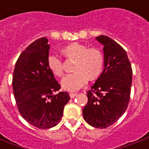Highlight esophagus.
<instances>
[{"instance_id": "esophagus-1", "label": "esophagus", "mask_w": 149, "mask_h": 149, "mask_svg": "<svg viewBox=\"0 0 149 149\" xmlns=\"http://www.w3.org/2000/svg\"><path fill=\"white\" fill-rule=\"evenodd\" d=\"M77 95V93H70V96L71 98H73V97H76Z\"/></svg>"}]
</instances>
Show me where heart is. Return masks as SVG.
<instances>
[{
  "mask_svg": "<svg viewBox=\"0 0 149 149\" xmlns=\"http://www.w3.org/2000/svg\"><path fill=\"white\" fill-rule=\"evenodd\" d=\"M62 52L70 59H75L73 71L67 75L62 81L65 90L77 91L89 80L97 79L104 69V54L97 47H88L79 43H72L62 48ZM47 66L51 72L56 77H62L64 74L62 61L59 58L50 55L47 58Z\"/></svg>",
  "mask_w": 149,
  "mask_h": 149,
  "instance_id": "1",
  "label": "heart"
}]
</instances>
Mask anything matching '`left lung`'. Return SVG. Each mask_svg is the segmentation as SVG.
Here are the masks:
<instances>
[{"label":"left lung","mask_w":149,"mask_h":149,"mask_svg":"<svg viewBox=\"0 0 149 149\" xmlns=\"http://www.w3.org/2000/svg\"><path fill=\"white\" fill-rule=\"evenodd\" d=\"M96 40L104 46L105 68L87 91L83 115L88 124L103 129L116 122L127 108L132 68L126 51L115 40L104 35Z\"/></svg>","instance_id":"8db88e82"}]
</instances>
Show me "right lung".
<instances>
[{
	"mask_svg": "<svg viewBox=\"0 0 149 149\" xmlns=\"http://www.w3.org/2000/svg\"><path fill=\"white\" fill-rule=\"evenodd\" d=\"M47 42L46 37H42L29 44L19 55L12 77L20 114L29 124L40 129L56 126L70 99L67 92L54 94L61 86L47 66Z\"/></svg>",
	"mask_w": 149,
	"mask_h": 149,
	"instance_id": "right-lung-1",
	"label": "right lung"
}]
</instances>
